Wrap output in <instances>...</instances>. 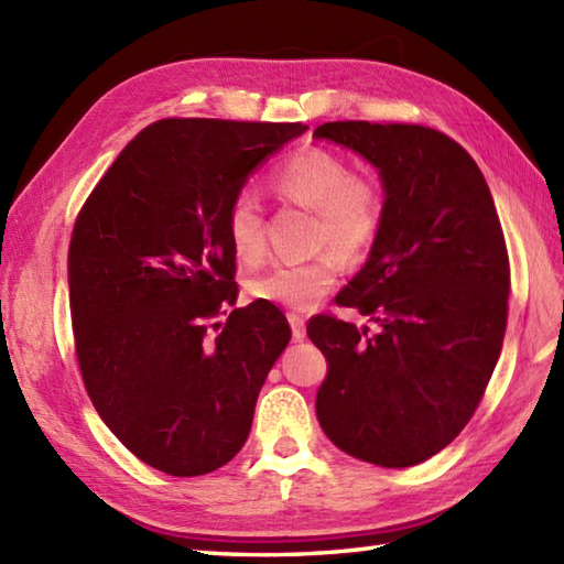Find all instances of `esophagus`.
Masks as SVG:
<instances>
[{
  "label": "esophagus",
  "instance_id": "esophagus-1",
  "mask_svg": "<svg viewBox=\"0 0 564 564\" xmlns=\"http://www.w3.org/2000/svg\"><path fill=\"white\" fill-rule=\"evenodd\" d=\"M289 319H291V327H293V337L305 339V317L297 315V313H291Z\"/></svg>",
  "mask_w": 564,
  "mask_h": 564
}]
</instances>
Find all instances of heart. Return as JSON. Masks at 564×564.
Returning a JSON list of instances; mask_svg holds the SVG:
<instances>
[{
    "instance_id": "heart-1",
    "label": "heart",
    "mask_w": 564,
    "mask_h": 564,
    "mask_svg": "<svg viewBox=\"0 0 564 564\" xmlns=\"http://www.w3.org/2000/svg\"><path fill=\"white\" fill-rule=\"evenodd\" d=\"M275 194L315 210L313 247H334L346 259L364 257L386 223V194L373 174H354L339 152L301 148L271 174ZM225 235L235 257L257 267L267 257V227L259 200L237 194L225 215ZM337 250V251H338ZM336 251V252H337ZM333 249L307 261L275 263L249 281V293L263 303L310 310L339 279L341 259Z\"/></svg>"
}]
</instances>
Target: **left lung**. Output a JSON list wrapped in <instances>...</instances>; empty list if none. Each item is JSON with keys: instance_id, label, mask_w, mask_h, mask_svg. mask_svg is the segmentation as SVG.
I'll return each instance as SVG.
<instances>
[{"instance_id": "1", "label": "left lung", "mask_w": 564, "mask_h": 564, "mask_svg": "<svg viewBox=\"0 0 564 564\" xmlns=\"http://www.w3.org/2000/svg\"><path fill=\"white\" fill-rule=\"evenodd\" d=\"M378 166L386 223L337 295L378 325L307 322L327 358L319 426L358 460L410 467L470 422L507 332L509 254L480 166L453 138L414 123L334 121L315 130Z\"/></svg>"}]
</instances>
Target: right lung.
<instances>
[{
    "label": "right lung",
    "mask_w": 564,
    "mask_h": 564,
    "mask_svg": "<svg viewBox=\"0 0 564 564\" xmlns=\"http://www.w3.org/2000/svg\"><path fill=\"white\" fill-rule=\"evenodd\" d=\"M303 123L164 118L128 142L72 227L69 313L91 404L123 446L174 477L230 463L291 341L273 303L235 305L230 200Z\"/></svg>",
    "instance_id": "obj_1"
}]
</instances>
